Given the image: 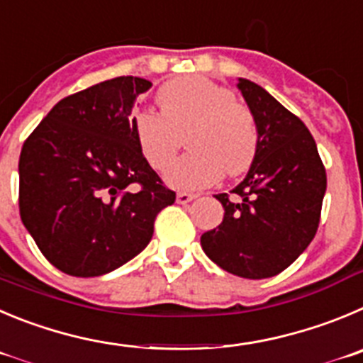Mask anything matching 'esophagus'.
<instances>
[{"mask_svg":"<svg viewBox=\"0 0 363 363\" xmlns=\"http://www.w3.org/2000/svg\"><path fill=\"white\" fill-rule=\"evenodd\" d=\"M195 199H197V195H195V193H186V191H179L177 193L179 204H188V202L195 201Z\"/></svg>","mask_w":363,"mask_h":363,"instance_id":"esophagus-1","label":"esophagus"}]
</instances>
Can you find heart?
<instances>
[{"label":"heart","instance_id":"obj_1","mask_svg":"<svg viewBox=\"0 0 363 363\" xmlns=\"http://www.w3.org/2000/svg\"><path fill=\"white\" fill-rule=\"evenodd\" d=\"M161 113L145 109L132 118L135 141L148 164L164 170L186 135L189 152L166 172L179 189H199L223 175L245 172L258 150L252 111L228 87L206 77H182L157 94Z\"/></svg>","mask_w":363,"mask_h":363}]
</instances>
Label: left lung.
Segmentation results:
<instances>
[{"label":"left lung","instance_id":"left-lung-1","mask_svg":"<svg viewBox=\"0 0 363 363\" xmlns=\"http://www.w3.org/2000/svg\"><path fill=\"white\" fill-rule=\"evenodd\" d=\"M258 127V150L247 177L218 193L223 220L201 236L208 258L247 279L277 276L299 258L319 228L326 168L313 135L262 86L240 79Z\"/></svg>","mask_w":363,"mask_h":363}]
</instances>
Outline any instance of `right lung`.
I'll list each match as a JSON object with an SVG mask.
<instances>
[{"instance_id":"add662e5","label":"right lung","mask_w":363,"mask_h":363,"mask_svg":"<svg viewBox=\"0 0 363 363\" xmlns=\"http://www.w3.org/2000/svg\"><path fill=\"white\" fill-rule=\"evenodd\" d=\"M152 84L116 77L62 98L19 155V215L53 267L77 277L118 269L175 202L135 141L132 105Z\"/></svg>"}]
</instances>
